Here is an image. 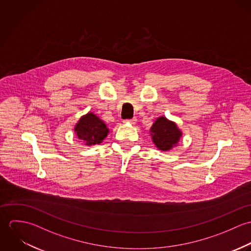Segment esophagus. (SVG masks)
Returning <instances> with one entry per match:
<instances>
[{"label": "esophagus", "mask_w": 251, "mask_h": 251, "mask_svg": "<svg viewBox=\"0 0 251 251\" xmlns=\"http://www.w3.org/2000/svg\"><path fill=\"white\" fill-rule=\"evenodd\" d=\"M136 122H137L136 118H133V119H130V120H126L124 123H127V124H131V125H134V124H136Z\"/></svg>", "instance_id": "1"}]
</instances>
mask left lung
Segmentation results:
<instances>
[{"label":"left lung","instance_id":"1","mask_svg":"<svg viewBox=\"0 0 251 251\" xmlns=\"http://www.w3.org/2000/svg\"><path fill=\"white\" fill-rule=\"evenodd\" d=\"M150 132L152 142L161 151L171 150L178 144L182 134L177 125L165 117L157 118Z\"/></svg>","mask_w":251,"mask_h":251}]
</instances>
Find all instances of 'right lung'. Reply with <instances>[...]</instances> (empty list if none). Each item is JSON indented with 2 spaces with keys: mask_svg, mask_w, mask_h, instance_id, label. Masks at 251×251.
<instances>
[{
  "mask_svg": "<svg viewBox=\"0 0 251 251\" xmlns=\"http://www.w3.org/2000/svg\"><path fill=\"white\" fill-rule=\"evenodd\" d=\"M74 131L80 140H83L87 146H92L101 143L107 136L109 129L103 121L90 112L81 117Z\"/></svg>",
  "mask_w": 251,
  "mask_h": 251,
  "instance_id": "obj_1",
  "label": "right lung"
}]
</instances>
